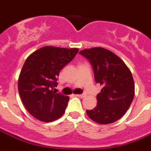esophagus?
<instances>
[{
    "label": "esophagus",
    "mask_w": 151,
    "mask_h": 151,
    "mask_svg": "<svg viewBox=\"0 0 151 151\" xmlns=\"http://www.w3.org/2000/svg\"><path fill=\"white\" fill-rule=\"evenodd\" d=\"M76 96L78 97H80V98H84L86 96V94H80V95H76Z\"/></svg>",
    "instance_id": "1"
}]
</instances>
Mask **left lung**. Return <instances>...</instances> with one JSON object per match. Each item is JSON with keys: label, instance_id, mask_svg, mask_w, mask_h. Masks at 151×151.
Instances as JSON below:
<instances>
[{"label": "left lung", "instance_id": "obj_1", "mask_svg": "<svg viewBox=\"0 0 151 151\" xmlns=\"http://www.w3.org/2000/svg\"><path fill=\"white\" fill-rule=\"evenodd\" d=\"M80 55L92 66L95 80L102 85L97 106L87 110L91 119L100 124H109L122 118L134 96V83L130 69L114 53L103 47L83 49Z\"/></svg>", "mask_w": 151, "mask_h": 151}]
</instances>
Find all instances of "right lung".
<instances>
[{
  "mask_svg": "<svg viewBox=\"0 0 151 151\" xmlns=\"http://www.w3.org/2000/svg\"><path fill=\"white\" fill-rule=\"evenodd\" d=\"M79 52L78 48L45 46L26 59L18 80L22 103L30 114L42 122H52L65 111L68 96L55 93L59 73Z\"/></svg>",
  "mask_w": 151,
  "mask_h": 151,
  "instance_id": "1",
  "label": "right lung"
}]
</instances>
